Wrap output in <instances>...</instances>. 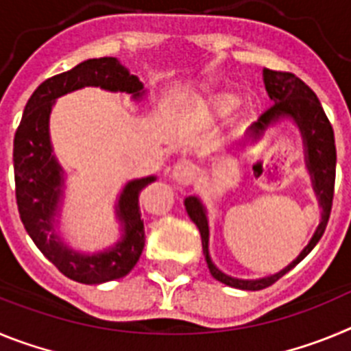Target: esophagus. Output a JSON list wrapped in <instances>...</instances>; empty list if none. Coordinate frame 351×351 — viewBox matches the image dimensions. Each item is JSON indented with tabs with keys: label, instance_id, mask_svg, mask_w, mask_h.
I'll list each match as a JSON object with an SVG mask.
<instances>
[{
	"label": "esophagus",
	"instance_id": "1",
	"mask_svg": "<svg viewBox=\"0 0 351 351\" xmlns=\"http://www.w3.org/2000/svg\"><path fill=\"white\" fill-rule=\"evenodd\" d=\"M197 176V167L190 161H179L172 169V179L179 184H190Z\"/></svg>",
	"mask_w": 351,
	"mask_h": 351
}]
</instances>
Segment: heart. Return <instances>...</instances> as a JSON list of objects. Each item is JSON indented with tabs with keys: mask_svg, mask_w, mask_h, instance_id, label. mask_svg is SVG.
<instances>
[{
	"mask_svg": "<svg viewBox=\"0 0 351 351\" xmlns=\"http://www.w3.org/2000/svg\"><path fill=\"white\" fill-rule=\"evenodd\" d=\"M239 105H241V98L239 96L232 95V93H223V95L210 98L209 104H207V110L210 114H214V116L226 117L234 114L239 108Z\"/></svg>",
	"mask_w": 351,
	"mask_h": 351,
	"instance_id": "heart-1",
	"label": "heart"
}]
</instances>
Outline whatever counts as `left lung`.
<instances>
[{
  "mask_svg": "<svg viewBox=\"0 0 351 351\" xmlns=\"http://www.w3.org/2000/svg\"><path fill=\"white\" fill-rule=\"evenodd\" d=\"M263 84L269 98L272 100V107L262 114L253 125L247 128V138L250 144L255 145L265 137V133L276 125L283 121H290L299 130L302 137L304 147V161L306 169L311 178L313 191L316 195L318 206L322 207L320 221L316 226L315 234L311 235L309 243L304 246L297 258L291 260L287 267L281 269L276 274L258 278V280H241L228 276L214 265L209 253V218H207V209L200 197L191 195L184 198L186 213L191 221L197 225L200 237H202V250L206 256L207 267L213 274L214 280L221 281L226 287H234L239 290H262V288L271 287L272 283L280 280L281 276L295 267L297 263L302 262L306 256L311 253L313 247L318 244L325 232V226L330 216V207H332L334 197V181H336V142H334V130L325 116L320 100L316 98L315 93L309 89V86L302 82L299 77L293 73H285V71L263 70Z\"/></svg>",
  "mask_w": 351,
  "mask_h": 351,
  "instance_id": "8db88e82",
  "label": "left lung"
}]
</instances>
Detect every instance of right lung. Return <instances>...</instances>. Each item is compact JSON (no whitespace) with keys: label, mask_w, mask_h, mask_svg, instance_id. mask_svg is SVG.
<instances>
[{"label":"right lung","mask_w":351,"mask_h":351,"mask_svg":"<svg viewBox=\"0 0 351 351\" xmlns=\"http://www.w3.org/2000/svg\"><path fill=\"white\" fill-rule=\"evenodd\" d=\"M82 88L126 93L133 101L145 98L144 84L132 75L117 58L88 60L42 82L24 107L14 138L15 197L24 228L43 255L66 278L84 285L119 280L138 262L145 244L138 195L156 176L132 179L116 202L119 237L112 246L95 253L77 251L60 232L66 172L56 158L51 142V114L56 100Z\"/></svg>","instance_id":"right-lung-1"}]
</instances>
